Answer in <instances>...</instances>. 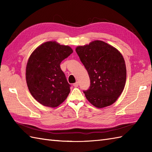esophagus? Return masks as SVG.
I'll return each instance as SVG.
<instances>
[{"mask_svg":"<svg viewBox=\"0 0 152 152\" xmlns=\"http://www.w3.org/2000/svg\"><path fill=\"white\" fill-rule=\"evenodd\" d=\"M73 86L75 87V88H76V87H78V82H75L74 83H73Z\"/></svg>","mask_w":152,"mask_h":152,"instance_id":"1","label":"esophagus"}]
</instances>
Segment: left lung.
<instances>
[{
    "mask_svg": "<svg viewBox=\"0 0 152 152\" xmlns=\"http://www.w3.org/2000/svg\"><path fill=\"white\" fill-rule=\"evenodd\" d=\"M76 51L90 78V87L83 91L87 99L99 108L112 104L121 94L126 82L122 55L101 40L77 47Z\"/></svg>",
    "mask_w": 152,
    "mask_h": 152,
    "instance_id": "left-lung-1",
    "label": "left lung"
}]
</instances>
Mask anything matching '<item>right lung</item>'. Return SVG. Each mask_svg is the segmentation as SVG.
<instances>
[{"instance_id": "add662e5", "label": "right lung", "mask_w": 152, "mask_h": 152, "mask_svg": "<svg viewBox=\"0 0 152 152\" xmlns=\"http://www.w3.org/2000/svg\"><path fill=\"white\" fill-rule=\"evenodd\" d=\"M72 52L70 47L50 41L40 45L31 55L26 81L31 95L41 104L57 107L69 95L70 85L60 64Z\"/></svg>"}]
</instances>
